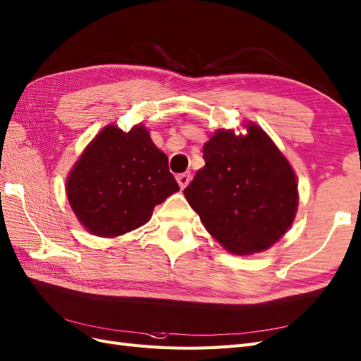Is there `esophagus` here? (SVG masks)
Wrapping results in <instances>:
<instances>
[{
  "label": "esophagus",
  "mask_w": 361,
  "mask_h": 361,
  "mask_svg": "<svg viewBox=\"0 0 361 361\" xmlns=\"http://www.w3.org/2000/svg\"><path fill=\"white\" fill-rule=\"evenodd\" d=\"M176 180H178V183H179V187L183 190V188L187 187V185L190 183L191 174H190V173H180V174H178V176H176Z\"/></svg>",
  "instance_id": "esophagus-1"
}]
</instances>
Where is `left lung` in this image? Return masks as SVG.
Wrapping results in <instances>:
<instances>
[{"label":"left lung","instance_id":"obj_1","mask_svg":"<svg viewBox=\"0 0 361 361\" xmlns=\"http://www.w3.org/2000/svg\"><path fill=\"white\" fill-rule=\"evenodd\" d=\"M247 130L215 133L203 146L204 167L183 190L206 231L233 255L259 253L277 243L298 206L288 159L259 126Z\"/></svg>","mask_w":361,"mask_h":361}]
</instances>
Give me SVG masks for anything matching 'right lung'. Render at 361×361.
Returning a JSON list of instances; mask_svg holds the SVG:
<instances>
[{"label": "right lung", "mask_w": 361, "mask_h": 361, "mask_svg": "<svg viewBox=\"0 0 361 361\" xmlns=\"http://www.w3.org/2000/svg\"><path fill=\"white\" fill-rule=\"evenodd\" d=\"M179 191L166 154L145 126L123 133L104 128L75 164L68 199L80 223L102 238L123 235L149 221L154 207Z\"/></svg>", "instance_id": "right-lung-1"}]
</instances>
